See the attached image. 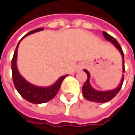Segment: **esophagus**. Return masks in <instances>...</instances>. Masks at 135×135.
Instances as JSON below:
<instances>
[{"mask_svg": "<svg viewBox=\"0 0 135 135\" xmlns=\"http://www.w3.org/2000/svg\"><path fill=\"white\" fill-rule=\"evenodd\" d=\"M84 67V64L83 63H81V64H78V67H77V70H78V71H80V70H81Z\"/></svg>", "mask_w": 135, "mask_h": 135, "instance_id": "obj_1", "label": "esophagus"}]
</instances>
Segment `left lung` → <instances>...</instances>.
Segmentation results:
<instances>
[{
  "instance_id": "obj_1",
  "label": "left lung",
  "mask_w": 135,
  "mask_h": 135,
  "mask_svg": "<svg viewBox=\"0 0 135 135\" xmlns=\"http://www.w3.org/2000/svg\"><path fill=\"white\" fill-rule=\"evenodd\" d=\"M103 35L104 37H105L106 40L111 41V43H113L114 44V46L118 49V51H120L121 55H122V58H123V72L124 73V52L122 51V48L120 46V44H118V42L117 41V40L113 37L112 36H111L110 34H108V33L103 31ZM84 71L88 75V78L86 80L85 83L84 84L83 87H82V92H83V95L84 97L90 101H93V102H97V103H104V102H107V101H111L112 98H114L117 94L119 92L120 90L121 87H122V84H123V82H124V76L122 77V79H121V81L120 84H119V86L114 89V90H112V91H96L94 90L91 86L90 85V74L89 72L87 71V70H84ZM124 75V74H123Z\"/></svg>"
}]
</instances>
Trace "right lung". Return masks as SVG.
I'll list each match as a JSON object with an SVG mask.
<instances>
[{
    "label": "right lung",
    "instance_id": "obj_1",
    "mask_svg": "<svg viewBox=\"0 0 135 135\" xmlns=\"http://www.w3.org/2000/svg\"><path fill=\"white\" fill-rule=\"evenodd\" d=\"M42 30H43V28L35 29L34 31L28 32L24 37H26L28 34H33L35 32L42 31ZM20 42H21V41H20ZM20 42L18 43L16 49H15V54H14V56H13V58L11 61L12 78H13V82H14V84H15L17 91L26 101H29L31 103L41 104V103H45V102L51 101L57 94V93L61 88V83L64 81V79L66 78V76H68V75L62 76L54 85L48 87V88L36 87L34 85L31 84L27 81H26L24 79V78L22 76H21V74L18 72L17 68V64H16L17 48H18V45H19Z\"/></svg>",
    "mask_w": 135,
    "mask_h": 135
}]
</instances>
